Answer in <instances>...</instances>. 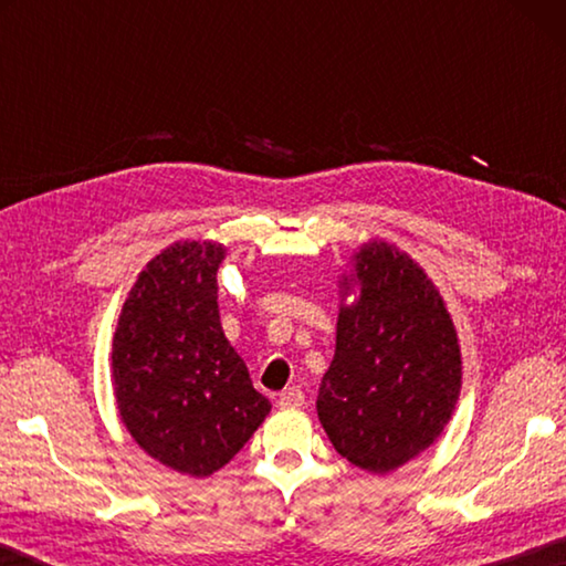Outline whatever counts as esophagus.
Masks as SVG:
<instances>
[{"label":"esophagus","instance_id":"1","mask_svg":"<svg viewBox=\"0 0 566 566\" xmlns=\"http://www.w3.org/2000/svg\"><path fill=\"white\" fill-rule=\"evenodd\" d=\"M276 405H280L282 409H292V407H302L304 405V391L302 389H284L280 397H276Z\"/></svg>","mask_w":566,"mask_h":566}]
</instances>
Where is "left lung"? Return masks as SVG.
I'll return each instance as SVG.
<instances>
[{
	"label": "left lung",
	"instance_id": "1",
	"mask_svg": "<svg viewBox=\"0 0 566 566\" xmlns=\"http://www.w3.org/2000/svg\"><path fill=\"white\" fill-rule=\"evenodd\" d=\"M349 264L317 415L347 462L387 474L442 437L462 389V352L442 294L407 252L369 239Z\"/></svg>",
	"mask_w": 566,
	"mask_h": 566
}]
</instances>
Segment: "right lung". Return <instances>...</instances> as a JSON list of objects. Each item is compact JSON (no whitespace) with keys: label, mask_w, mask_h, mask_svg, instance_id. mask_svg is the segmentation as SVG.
<instances>
[{"label":"right lung","mask_w":566,"mask_h":566,"mask_svg":"<svg viewBox=\"0 0 566 566\" xmlns=\"http://www.w3.org/2000/svg\"><path fill=\"white\" fill-rule=\"evenodd\" d=\"M227 247L175 242L149 260L112 339V387L134 442L179 474L222 469L270 415L224 337L217 272Z\"/></svg>","instance_id":"right-lung-1"}]
</instances>
